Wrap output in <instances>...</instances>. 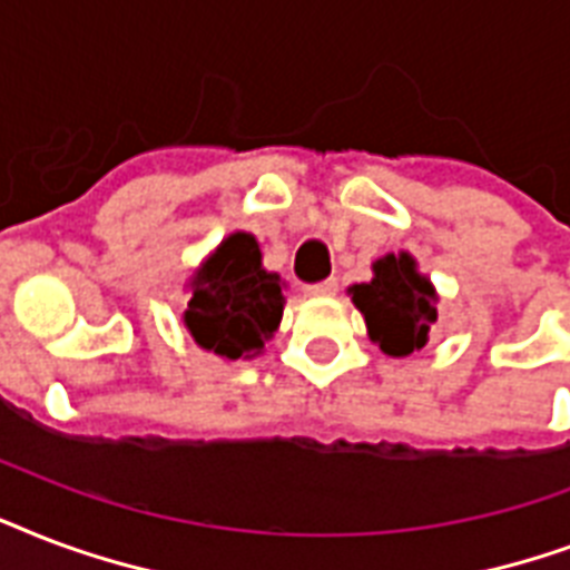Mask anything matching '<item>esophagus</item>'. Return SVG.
<instances>
[{
  "instance_id": "1",
  "label": "esophagus",
  "mask_w": 570,
  "mask_h": 570,
  "mask_svg": "<svg viewBox=\"0 0 570 570\" xmlns=\"http://www.w3.org/2000/svg\"><path fill=\"white\" fill-rule=\"evenodd\" d=\"M335 291H338V282L326 279V282H317V285H306L303 294H306V297H333Z\"/></svg>"
}]
</instances>
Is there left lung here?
I'll return each mask as SVG.
<instances>
[{"label": "left lung", "instance_id": "obj_1", "mask_svg": "<svg viewBox=\"0 0 570 570\" xmlns=\"http://www.w3.org/2000/svg\"><path fill=\"white\" fill-rule=\"evenodd\" d=\"M365 317V333L386 356H410L428 342L436 324L434 282L419 271L410 253H386L372 264V279L347 288Z\"/></svg>", "mask_w": 570, "mask_h": 570}]
</instances>
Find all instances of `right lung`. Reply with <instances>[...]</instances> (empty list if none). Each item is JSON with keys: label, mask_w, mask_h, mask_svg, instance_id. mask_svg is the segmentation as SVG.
<instances>
[{"label": "right lung", "mask_w": 570, "mask_h": 570, "mask_svg": "<svg viewBox=\"0 0 570 570\" xmlns=\"http://www.w3.org/2000/svg\"><path fill=\"white\" fill-rule=\"evenodd\" d=\"M184 330L202 351L225 363L255 360L279 330L285 279L264 267L258 237L232 232L184 282Z\"/></svg>", "instance_id": "right-lung-1"}]
</instances>
